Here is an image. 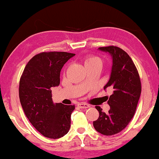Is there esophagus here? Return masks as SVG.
Listing matches in <instances>:
<instances>
[{
    "instance_id": "34e87169",
    "label": "esophagus",
    "mask_w": 159,
    "mask_h": 159,
    "mask_svg": "<svg viewBox=\"0 0 159 159\" xmlns=\"http://www.w3.org/2000/svg\"><path fill=\"white\" fill-rule=\"evenodd\" d=\"M78 107H79L80 109H87L89 108L90 105L84 104V103H80V104H78Z\"/></svg>"
}]
</instances>
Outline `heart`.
<instances>
[{"instance_id":"heart-1","label":"heart","mask_w":159,"mask_h":159,"mask_svg":"<svg viewBox=\"0 0 159 159\" xmlns=\"http://www.w3.org/2000/svg\"><path fill=\"white\" fill-rule=\"evenodd\" d=\"M93 64L102 65V60H101L100 57H96V56H90L88 57H86V58L84 60V66H87L93 65Z\"/></svg>"}]
</instances>
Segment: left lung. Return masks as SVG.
Wrapping results in <instances>:
<instances>
[{
	"label": "left lung",
	"mask_w": 159,
	"mask_h": 159,
	"mask_svg": "<svg viewBox=\"0 0 159 159\" xmlns=\"http://www.w3.org/2000/svg\"><path fill=\"white\" fill-rule=\"evenodd\" d=\"M98 49L112 57L110 79L104 89H112V94L107 102L109 113L96 107L99 117L93 121V127L102 134L111 136L120 132L132 119L141 94V82L134 63L124 50L114 46Z\"/></svg>",
	"instance_id": "8db88e82"
}]
</instances>
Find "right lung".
<instances>
[{"mask_svg": "<svg viewBox=\"0 0 159 159\" xmlns=\"http://www.w3.org/2000/svg\"><path fill=\"white\" fill-rule=\"evenodd\" d=\"M75 55L65 52L35 55L20 78L19 96L25 114L35 129L47 138L63 137L71 126V115L75 106L54 104L51 90L59 85L62 68Z\"/></svg>", "mask_w": 159, "mask_h": 159, "instance_id": "1", "label": "right lung"}]
</instances>
